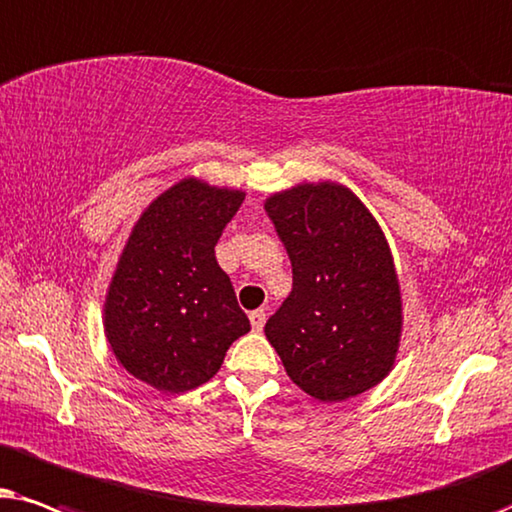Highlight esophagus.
I'll use <instances>...</instances> for the list:
<instances>
[{
  "label": "esophagus",
  "instance_id": "esophagus-1",
  "mask_svg": "<svg viewBox=\"0 0 512 512\" xmlns=\"http://www.w3.org/2000/svg\"><path fill=\"white\" fill-rule=\"evenodd\" d=\"M264 323H267V311H264V309H255V311L250 313V325H252V330L262 332Z\"/></svg>",
  "mask_w": 512,
  "mask_h": 512
}]
</instances>
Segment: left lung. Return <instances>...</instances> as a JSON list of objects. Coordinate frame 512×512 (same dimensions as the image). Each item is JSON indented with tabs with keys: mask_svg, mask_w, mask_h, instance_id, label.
I'll list each match as a JSON object with an SVG mask.
<instances>
[{
	"mask_svg": "<svg viewBox=\"0 0 512 512\" xmlns=\"http://www.w3.org/2000/svg\"><path fill=\"white\" fill-rule=\"evenodd\" d=\"M292 292L264 325L285 372L320 403L370 391L393 370L403 292L391 245L356 192L320 180L267 196Z\"/></svg>",
	"mask_w": 512,
	"mask_h": 512,
	"instance_id": "8db88e82",
	"label": "left lung"
}]
</instances>
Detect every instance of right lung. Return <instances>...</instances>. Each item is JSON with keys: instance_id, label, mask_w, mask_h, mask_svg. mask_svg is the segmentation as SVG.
I'll return each mask as SVG.
<instances>
[{"instance_id": "1", "label": "right lung", "mask_w": 512, "mask_h": 512, "mask_svg": "<svg viewBox=\"0 0 512 512\" xmlns=\"http://www.w3.org/2000/svg\"><path fill=\"white\" fill-rule=\"evenodd\" d=\"M243 189L187 175L133 224L102 304V327L128 374L161 393H185L217 374L250 332L215 243Z\"/></svg>"}]
</instances>
